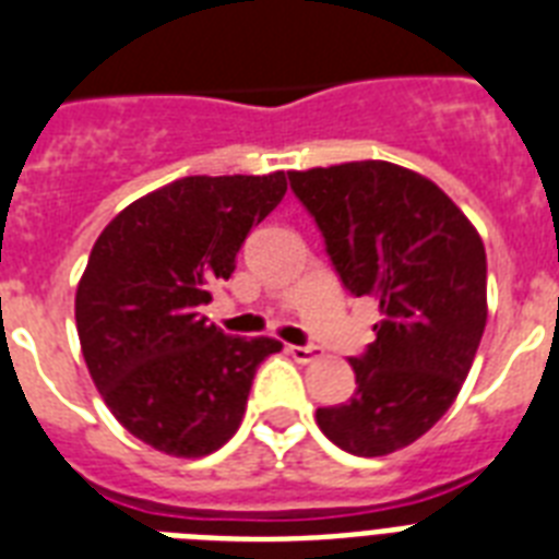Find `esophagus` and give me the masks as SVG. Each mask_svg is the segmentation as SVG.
Listing matches in <instances>:
<instances>
[{
    "instance_id": "1",
    "label": "esophagus",
    "mask_w": 559,
    "mask_h": 559,
    "mask_svg": "<svg viewBox=\"0 0 559 559\" xmlns=\"http://www.w3.org/2000/svg\"><path fill=\"white\" fill-rule=\"evenodd\" d=\"M287 350L296 362H316V359L322 357V350L313 348V345H289Z\"/></svg>"
}]
</instances>
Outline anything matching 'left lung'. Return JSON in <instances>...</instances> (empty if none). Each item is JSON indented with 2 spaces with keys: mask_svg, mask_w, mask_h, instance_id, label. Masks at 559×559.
Returning a JSON list of instances; mask_svg holds the SVG:
<instances>
[{
  "mask_svg": "<svg viewBox=\"0 0 559 559\" xmlns=\"http://www.w3.org/2000/svg\"><path fill=\"white\" fill-rule=\"evenodd\" d=\"M350 296L380 305L377 340L350 357L357 391L316 412L350 455H389L429 432L459 397L487 322V254L432 179L391 162L293 170Z\"/></svg>",
  "mask_w": 559,
  "mask_h": 559,
  "instance_id": "1",
  "label": "left lung"
}]
</instances>
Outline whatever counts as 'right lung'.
<instances>
[{"label": "right lung", "mask_w": 559, "mask_h": 559, "mask_svg": "<svg viewBox=\"0 0 559 559\" xmlns=\"http://www.w3.org/2000/svg\"><path fill=\"white\" fill-rule=\"evenodd\" d=\"M287 174L186 177L130 202L92 246L74 296L100 397L139 441L177 459L219 450L243 420L254 371L281 342L228 336L200 316Z\"/></svg>", "instance_id": "1"}]
</instances>
